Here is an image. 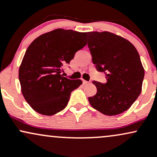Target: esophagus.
Returning a JSON list of instances; mask_svg holds the SVG:
<instances>
[{"mask_svg": "<svg viewBox=\"0 0 157 157\" xmlns=\"http://www.w3.org/2000/svg\"><path fill=\"white\" fill-rule=\"evenodd\" d=\"M83 84H90V82H86V81H85V80H83Z\"/></svg>", "mask_w": 157, "mask_h": 157, "instance_id": "1", "label": "esophagus"}]
</instances>
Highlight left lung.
I'll use <instances>...</instances> for the list:
<instances>
[{
    "instance_id": "8db88e82",
    "label": "left lung",
    "mask_w": 157,
    "mask_h": 157,
    "mask_svg": "<svg viewBox=\"0 0 157 157\" xmlns=\"http://www.w3.org/2000/svg\"><path fill=\"white\" fill-rule=\"evenodd\" d=\"M87 45L98 71L104 72L105 84L93 81L97 93L88 98L105 115L123 113L140 95L145 70L137 49L128 40L109 31H90Z\"/></svg>"
}]
</instances>
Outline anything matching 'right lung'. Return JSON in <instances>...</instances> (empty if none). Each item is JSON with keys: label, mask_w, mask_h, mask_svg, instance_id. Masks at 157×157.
Here are the masks:
<instances>
[{"label": "right lung", "mask_w": 157, "mask_h": 157, "mask_svg": "<svg viewBox=\"0 0 157 157\" xmlns=\"http://www.w3.org/2000/svg\"><path fill=\"white\" fill-rule=\"evenodd\" d=\"M86 35L57 29L39 36L29 46L19 67V80L24 98L34 111L47 116L62 111L71 92L82 84L61 72L86 45Z\"/></svg>", "instance_id": "right-lung-1"}]
</instances>
